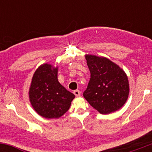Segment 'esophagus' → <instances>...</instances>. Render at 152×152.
<instances>
[{
    "instance_id": "34e87169",
    "label": "esophagus",
    "mask_w": 152,
    "mask_h": 152,
    "mask_svg": "<svg viewBox=\"0 0 152 152\" xmlns=\"http://www.w3.org/2000/svg\"><path fill=\"white\" fill-rule=\"evenodd\" d=\"M73 93H74V95L76 96H79L81 95V92H80V90H74V91H73Z\"/></svg>"
}]
</instances>
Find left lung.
Returning <instances> with one entry per match:
<instances>
[{"label":"left lung","mask_w":152,"mask_h":152,"mask_svg":"<svg viewBox=\"0 0 152 152\" xmlns=\"http://www.w3.org/2000/svg\"><path fill=\"white\" fill-rule=\"evenodd\" d=\"M90 79L83 96L102 114H110L123 107L129 93L128 78L118 65L105 57L86 56Z\"/></svg>","instance_id":"1"}]
</instances>
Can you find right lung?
I'll list each match as a JSON object with an SVG mask.
<instances>
[{
  "instance_id": "1",
  "label": "right lung",
  "mask_w": 152,
  "mask_h": 152,
  "mask_svg": "<svg viewBox=\"0 0 152 152\" xmlns=\"http://www.w3.org/2000/svg\"><path fill=\"white\" fill-rule=\"evenodd\" d=\"M57 67L44 64L32 78L29 99L35 111L45 118H58L69 110L75 98L57 79Z\"/></svg>"
}]
</instances>
